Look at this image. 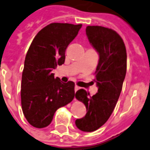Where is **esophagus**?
Returning <instances> with one entry per match:
<instances>
[{"label":"esophagus","mask_w":150,"mask_h":150,"mask_svg":"<svg viewBox=\"0 0 150 150\" xmlns=\"http://www.w3.org/2000/svg\"><path fill=\"white\" fill-rule=\"evenodd\" d=\"M80 88H81V87H79V86H75V92H76L77 90H79Z\"/></svg>","instance_id":"obj_1"}]
</instances>
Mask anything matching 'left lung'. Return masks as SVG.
I'll list each match as a JSON object with an SVG mask.
<instances>
[{"mask_svg": "<svg viewBox=\"0 0 150 150\" xmlns=\"http://www.w3.org/2000/svg\"><path fill=\"white\" fill-rule=\"evenodd\" d=\"M86 33L99 54L94 79L98 90L92 97L83 89L76 92L75 98L85 105L87 112L75 120V125L81 131L91 132L107 122L116 107L127 72V52L122 38L113 30L88 26Z\"/></svg>", "mask_w": 150, "mask_h": 150, "instance_id": "8db88e82", "label": "left lung"}]
</instances>
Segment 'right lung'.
Returning a JSON list of instances; mask_svg holds the SVG:
<instances>
[{
    "label": "right lung",
    "mask_w": 150,
    "mask_h": 150,
    "mask_svg": "<svg viewBox=\"0 0 150 150\" xmlns=\"http://www.w3.org/2000/svg\"><path fill=\"white\" fill-rule=\"evenodd\" d=\"M82 24L53 23L34 37L25 57L22 74L21 105L28 123L43 128L55 112L75 97V83H62L52 71L65 60V50L77 36Z\"/></svg>",
    "instance_id": "right-lung-1"
}]
</instances>
